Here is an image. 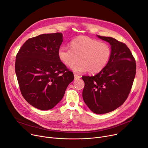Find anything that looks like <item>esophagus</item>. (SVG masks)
Returning <instances> with one entry per match:
<instances>
[{
    "mask_svg": "<svg viewBox=\"0 0 148 148\" xmlns=\"http://www.w3.org/2000/svg\"><path fill=\"white\" fill-rule=\"evenodd\" d=\"M74 76H75V80H76V79H79L81 77V76H79V75H76V74H74Z\"/></svg>",
    "mask_w": 148,
    "mask_h": 148,
    "instance_id": "esophagus-1",
    "label": "esophagus"
}]
</instances>
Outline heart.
Instances as JSON below:
<instances>
[{
	"label": "heart",
	"instance_id": "heart-1",
	"mask_svg": "<svg viewBox=\"0 0 148 148\" xmlns=\"http://www.w3.org/2000/svg\"><path fill=\"white\" fill-rule=\"evenodd\" d=\"M58 54L62 63L69 67L79 59V62L72 67L75 72L81 73L88 71L90 74H95L107 65L111 58V49L105 42L81 36L71 41L70 49L64 45L60 46Z\"/></svg>",
	"mask_w": 148,
	"mask_h": 148
}]
</instances>
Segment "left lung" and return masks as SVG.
I'll return each mask as SVG.
<instances>
[{"label":"left lung","mask_w":148,"mask_h":148,"mask_svg":"<svg viewBox=\"0 0 148 148\" xmlns=\"http://www.w3.org/2000/svg\"><path fill=\"white\" fill-rule=\"evenodd\" d=\"M108 42L111 58L104 69L93 76L82 77V97L93 112L101 114L121 106L130 92L136 71V60L124 43L109 37L97 36Z\"/></svg>","instance_id":"1"}]
</instances>
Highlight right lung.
I'll return each mask as SVG.
<instances>
[{"label":"right lung","instance_id":"obj_1","mask_svg":"<svg viewBox=\"0 0 148 148\" xmlns=\"http://www.w3.org/2000/svg\"><path fill=\"white\" fill-rule=\"evenodd\" d=\"M62 33L45 34L27 40L16 56L15 73L22 95L39 110L53 108L74 79L59 60Z\"/></svg>","mask_w":148,"mask_h":148}]
</instances>
